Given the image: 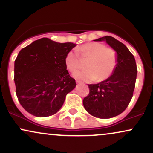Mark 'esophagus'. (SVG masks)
Wrapping results in <instances>:
<instances>
[{
	"label": "esophagus",
	"instance_id": "esophagus-1",
	"mask_svg": "<svg viewBox=\"0 0 153 153\" xmlns=\"http://www.w3.org/2000/svg\"><path fill=\"white\" fill-rule=\"evenodd\" d=\"M76 82H77V84H82V82L79 81V80H76Z\"/></svg>",
	"mask_w": 153,
	"mask_h": 153
}]
</instances>
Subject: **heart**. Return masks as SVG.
<instances>
[{
    "instance_id": "obj_1",
    "label": "heart",
    "mask_w": 153,
    "mask_h": 153,
    "mask_svg": "<svg viewBox=\"0 0 153 153\" xmlns=\"http://www.w3.org/2000/svg\"><path fill=\"white\" fill-rule=\"evenodd\" d=\"M81 59H88L85 67L87 68L76 72L75 78L82 81L99 82L106 80L111 76L117 65V54L111 47H106L102 43L92 42L82 45L77 49L76 52L70 51L67 53L65 63L67 69L72 73L80 68Z\"/></svg>"
}]
</instances>
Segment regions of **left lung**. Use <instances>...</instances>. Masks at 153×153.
I'll list each match as a JSON object with an SVG mask.
<instances>
[{"label": "left lung", "instance_id": "left-lung-1", "mask_svg": "<svg viewBox=\"0 0 153 153\" xmlns=\"http://www.w3.org/2000/svg\"><path fill=\"white\" fill-rule=\"evenodd\" d=\"M94 41H106L117 52V65L107 80L88 85L89 94L82 103L91 115L100 119L111 118L122 114L130 103L137 73L136 62L127 47L115 38L105 36Z\"/></svg>", "mask_w": 153, "mask_h": 153}]
</instances>
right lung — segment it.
Masks as SVG:
<instances>
[{"label": "right lung", "instance_id": "1", "mask_svg": "<svg viewBox=\"0 0 153 153\" xmlns=\"http://www.w3.org/2000/svg\"><path fill=\"white\" fill-rule=\"evenodd\" d=\"M75 47L42 38L19 52L14 63L16 93L26 111L46 117L60 109L67 94L76 86L65 63L67 53Z\"/></svg>", "mask_w": 153, "mask_h": 153}]
</instances>
